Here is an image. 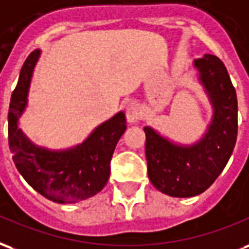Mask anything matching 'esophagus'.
Masks as SVG:
<instances>
[{
  "label": "esophagus",
  "mask_w": 249,
  "mask_h": 249,
  "mask_svg": "<svg viewBox=\"0 0 249 249\" xmlns=\"http://www.w3.org/2000/svg\"><path fill=\"white\" fill-rule=\"evenodd\" d=\"M126 118L130 123H137L142 118V110L137 102H131L127 105Z\"/></svg>",
  "instance_id": "obj_1"
}]
</instances>
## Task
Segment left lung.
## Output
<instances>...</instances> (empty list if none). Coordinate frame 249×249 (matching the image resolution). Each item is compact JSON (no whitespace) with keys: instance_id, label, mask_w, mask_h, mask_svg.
<instances>
[{"instance_id":"obj_1","label":"left lung","mask_w":249,"mask_h":249,"mask_svg":"<svg viewBox=\"0 0 249 249\" xmlns=\"http://www.w3.org/2000/svg\"><path fill=\"white\" fill-rule=\"evenodd\" d=\"M199 82L212 106L211 123L192 144H179L146 126L148 179L174 197L204 192L224 170L237 137V98L224 63L212 54L194 61Z\"/></svg>"}]
</instances>
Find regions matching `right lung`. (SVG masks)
Returning a JSON list of instances; mask_svg holds the SVG:
<instances>
[{"label":"right lung","mask_w":249,"mask_h":249,"mask_svg":"<svg viewBox=\"0 0 249 249\" xmlns=\"http://www.w3.org/2000/svg\"><path fill=\"white\" fill-rule=\"evenodd\" d=\"M41 55L37 49L23 63L10 99L9 147L19 174L42 196L59 204H71L94 196L106 186L110 162L118 141L126 131V115L119 111L94 128L81 144L66 150H49L34 144L18 127L28 106L33 71Z\"/></svg>","instance_id":"obj_1"}]
</instances>
